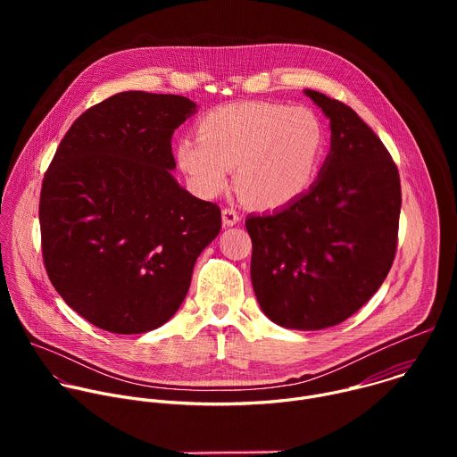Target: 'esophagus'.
<instances>
[{"instance_id": "obj_1", "label": "esophagus", "mask_w": 457, "mask_h": 457, "mask_svg": "<svg viewBox=\"0 0 457 457\" xmlns=\"http://www.w3.org/2000/svg\"><path fill=\"white\" fill-rule=\"evenodd\" d=\"M222 220H224V226H237L240 222V213L233 208H224Z\"/></svg>"}]
</instances>
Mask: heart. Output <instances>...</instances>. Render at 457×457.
Listing matches in <instances>:
<instances>
[{"label": "heart", "instance_id": "heart-1", "mask_svg": "<svg viewBox=\"0 0 457 457\" xmlns=\"http://www.w3.org/2000/svg\"><path fill=\"white\" fill-rule=\"evenodd\" d=\"M323 146V126L311 108L240 101L203 115L199 137L179 139L177 161L204 197L224 191L237 168V182L254 204L278 208L311 186Z\"/></svg>", "mask_w": 457, "mask_h": 457}]
</instances>
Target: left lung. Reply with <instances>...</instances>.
<instances>
[{
	"instance_id": "1",
	"label": "left lung",
	"mask_w": 457,
	"mask_h": 457,
	"mask_svg": "<svg viewBox=\"0 0 457 457\" xmlns=\"http://www.w3.org/2000/svg\"><path fill=\"white\" fill-rule=\"evenodd\" d=\"M331 120L316 182L286 208L251 215V282L264 314L318 331L353 316L395 262L402 210L398 168L347 104L305 90Z\"/></svg>"
}]
</instances>
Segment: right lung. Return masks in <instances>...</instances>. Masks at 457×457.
Listing matches in <instances>:
<instances>
[{
  "label": "right lung",
  "instance_id": "right-lung-1",
  "mask_svg": "<svg viewBox=\"0 0 457 457\" xmlns=\"http://www.w3.org/2000/svg\"><path fill=\"white\" fill-rule=\"evenodd\" d=\"M195 106L182 96L115 94L76 119L45 173V270L103 331L139 335L166 323L222 228L220 208L171 175V136Z\"/></svg>",
  "mask_w": 457,
  "mask_h": 457
}]
</instances>
